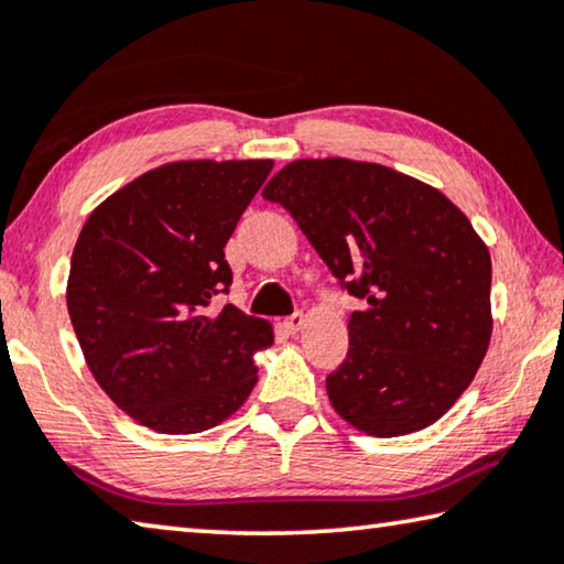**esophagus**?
I'll use <instances>...</instances> for the list:
<instances>
[{
  "label": "esophagus",
  "mask_w": 564,
  "mask_h": 564,
  "mask_svg": "<svg viewBox=\"0 0 564 564\" xmlns=\"http://www.w3.org/2000/svg\"><path fill=\"white\" fill-rule=\"evenodd\" d=\"M303 324H306V316H303L301 311H296V314H293V316H289V318L283 321L285 330H291V334H296V330H301V328H303Z\"/></svg>",
  "instance_id": "1"
}]
</instances>
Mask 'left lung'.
<instances>
[{
	"mask_svg": "<svg viewBox=\"0 0 564 564\" xmlns=\"http://www.w3.org/2000/svg\"><path fill=\"white\" fill-rule=\"evenodd\" d=\"M338 283L364 301L330 406L371 436L419 432L454 406L491 336V258L436 187L379 163L293 160L263 187Z\"/></svg>",
	"mask_w": 564,
	"mask_h": 564,
	"instance_id": "obj_1",
	"label": "left lung"
}]
</instances>
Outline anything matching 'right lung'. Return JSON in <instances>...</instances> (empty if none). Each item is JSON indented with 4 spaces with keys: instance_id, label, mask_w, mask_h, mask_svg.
<instances>
[{
    "instance_id": "obj_1",
    "label": "right lung",
    "mask_w": 564,
    "mask_h": 564,
    "mask_svg": "<svg viewBox=\"0 0 564 564\" xmlns=\"http://www.w3.org/2000/svg\"><path fill=\"white\" fill-rule=\"evenodd\" d=\"M273 160H177L89 213L73 250L67 311L95 381L138 424L198 434L258 381L268 321L210 301L234 281L228 238Z\"/></svg>"
}]
</instances>
